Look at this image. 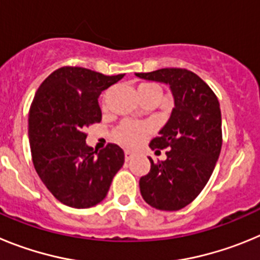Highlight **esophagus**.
Segmentation results:
<instances>
[{
  "label": "esophagus",
  "mask_w": 260,
  "mask_h": 260,
  "mask_svg": "<svg viewBox=\"0 0 260 260\" xmlns=\"http://www.w3.org/2000/svg\"><path fill=\"white\" fill-rule=\"evenodd\" d=\"M133 157H134V153L130 151H125V161H130Z\"/></svg>",
  "instance_id": "1"
}]
</instances>
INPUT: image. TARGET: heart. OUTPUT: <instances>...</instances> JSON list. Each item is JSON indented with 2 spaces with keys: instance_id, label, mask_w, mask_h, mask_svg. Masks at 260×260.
<instances>
[{
  "instance_id": "heart-1",
  "label": "heart",
  "mask_w": 260,
  "mask_h": 260,
  "mask_svg": "<svg viewBox=\"0 0 260 260\" xmlns=\"http://www.w3.org/2000/svg\"><path fill=\"white\" fill-rule=\"evenodd\" d=\"M141 87H153V84H143ZM152 133V126L147 122H137V121H123L114 130V139L121 146L135 148L144 143L147 138Z\"/></svg>"
}]
</instances>
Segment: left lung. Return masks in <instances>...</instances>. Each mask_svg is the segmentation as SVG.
Masks as SVG:
<instances>
[{"label": "left lung", "instance_id": "left-lung-1", "mask_svg": "<svg viewBox=\"0 0 260 260\" xmlns=\"http://www.w3.org/2000/svg\"><path fill=\"white\" fill-rule=\"evenodd\" d=\"M137 77L169 86L172 114L151 141V150H167L164 161L153 162L139 180L141 194L151 207L178 211L191 203L207 185L222 144L219 100L204 80L186 69H160Z\"/></svg>", "mask_w": 260, "mask_h": 260}]
</instances>
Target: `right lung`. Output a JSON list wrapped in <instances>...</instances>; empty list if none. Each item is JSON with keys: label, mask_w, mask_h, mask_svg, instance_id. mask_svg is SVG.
<instances>
[{"label": "right lung", "mask_w": 260, "mask_h": 260, "mask_svg": "<svg viewBox=\"0 0 260 260\" xmlns=\"http://www.w3.org/2000/svg\"><path fill=\"white\" fill-rule=\"evenodd\" d=\"M77 66L57 69L40 84L28 113L32 161L53 197L73 208H89L107 197L125 161L121 147L87 146L86 127L102 121L100 93L122 79Z\"/></svg>", "instance_id": "add662e5"}]
</instances>
